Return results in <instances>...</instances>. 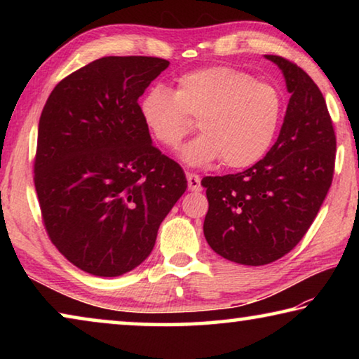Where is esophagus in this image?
Here are the masks:
<instances>
[{"label": "esophagus", "instance_id": "obj_1", "mask_svg": "<svg viewBox=\"0 0 359 359\" xmlns=\"http://www.w3.org/2000/svg\"><path fill=\"white\" fill-rule=\"evenodd\" d=\"M187 180H188V188H190L191 191H201V177H199L198 174H193V172H188L187 174Z\"/></svg>", "mask_w": 359, "mask_h": 359}]
</instances>
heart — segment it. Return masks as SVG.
Instances as JSON below:
<instances>
[{
	"label": "heart",
	"instance_id": "b5f03b06",
	"mask_svg": "<svg viewBox=\"0 0 359 359\" xmlns=\"http://www.w3.org/2000/svg\"><path fill=\"white\" fill-rule=\"evenodd\" d=\"M283 111V95L276 85L229 66L188 72L175 92L158 85L139 104L145 128L168 149L179 147L198 120L203 135L184 149V160L199 166L222 158L231 169L264 158L280 130Z\"/></svg>",
	"mask_w": 359,
	"mask_h": 359
}]
</instances>
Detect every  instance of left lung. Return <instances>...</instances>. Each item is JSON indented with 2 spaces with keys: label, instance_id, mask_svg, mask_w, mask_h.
<instances>
[{
  "label": "left lung",
  "instance_id": "left-lung-1",
  "mask_svg": "<svg viewBox=\"0 0 359 359\" xmlns=\"http://www.w3.org/2000/svg\"><path fill=\"white\" fill-rule=\"evenodd\" d=\"M291 93L276 144L238 174L204 177L209 210L204 236L229 261L263 266L293 250L330 190L336 135L326 101L311 76L290 60L266 55Z\"/></svg>",
  "mask_w": 359,
  "mask_h": 359
}]
</instances>
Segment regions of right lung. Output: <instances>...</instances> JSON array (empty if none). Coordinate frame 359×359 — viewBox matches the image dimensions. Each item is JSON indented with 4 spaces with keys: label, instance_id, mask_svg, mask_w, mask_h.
I'll list each match as a JSON object with an SVG mask.
<instances>
[{
    "label": "right lung",
    "instance_id": "obj_1",
    "mask_svg": "<svg viewBox=\"0 0 359 359\" xmlns=\"http://www.w3.org/2000/svg\"><path fill=\"white\" fill-rule=\"evenodd\" d=\"M168 66L156 57L95 60L58 82L42 109V222L58 252L92 276L141 264L187 190L184 169L151 144L139 112V96Z\"/></svg>",
    "mask_w": 359,
    "mask_h": 359
}]
</instances>
